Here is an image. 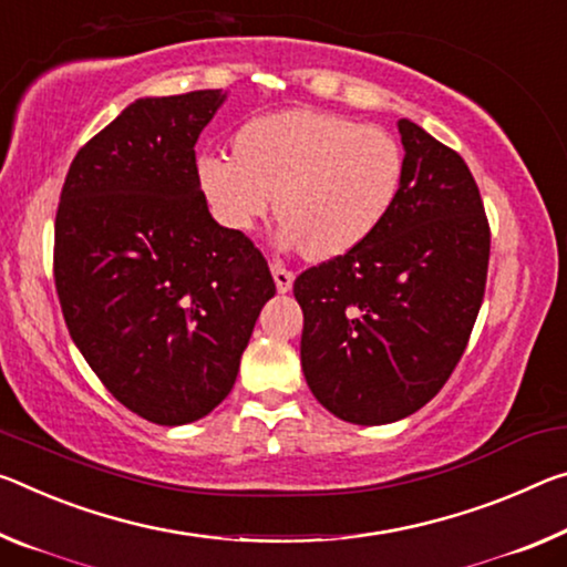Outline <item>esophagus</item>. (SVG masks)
I'll use <instances>...</instances> for the list:
<instances>
[{
	"label": "esophagus",
	"mask_w": 567,
	"mask_h": 567,
	"mask_svg": "<svg viewBox=\"0 0 567 567\" xmlns=\"http://www.w3.org/2000/svg\"><path fill=\"white\" fill-rule=\"evenodd\" d=\"M272 277H275V285H277V292H287L295 282V272L292 269L282 267L280 262H272Z\"/></svg>",
	"instance_id": "34e87169"
}]
</instances>
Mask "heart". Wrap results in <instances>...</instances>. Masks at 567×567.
<instances>
[{
  "label": "heart",
  "instance_id": "b5f03b06",
  "mask_svg": "<svg viewBox=\"0 0 567 567\" xmlns=\"http://www.w3.org/2000/svg\"><path fill=\"white\" fill-rule=\"evenodd\" d=\"M389 131L340 113H269L241 125L235 156L199 158V186L224 227L249 231L272 206L282 241L312 259L346 255L381 227L403 182Z\"/></svg>",
  "mask_w": 567,
  "mask_h": 567
}]
</instances>
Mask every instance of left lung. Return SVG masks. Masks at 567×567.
<instances>
[{"instance_id": "obj_1", "label": "left lung", "mask_w": 567, "mask_h": 567, "mask_svg": "<svg viewBox=\"0 0 567 567\" xmlns=\"http://www.w3.org/2000/svg\"><path fill=\"white\" fill-rule=\"evenodd\" d=\"M403 182L361 245L295 280L312 396L350 424H391L442 391L470 343L489 265V221L464 158L399 121Z\"/></svg>"}]
</instances>
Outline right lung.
I'll list each match as a JSON object with an SVG mask.
<instances>
[{
	"label": "right lung",
	"instance_id": "obj_1",
	"mask_svg": "<svg viewBox=\"0 0 567 567\" xmlns=\"http://www.w3.org/2000/svg\"><path fill=\"white\" fill-rule=\"evenodd\" d=\"M224 95L141 97L70 164L55 287L80 353L125 409L161 426L217 409L262 305L267 259L212 219L196 141Z\"/></svg>",
	"mask_w": 567,
	"mask_h": 567
}]
</instances>
